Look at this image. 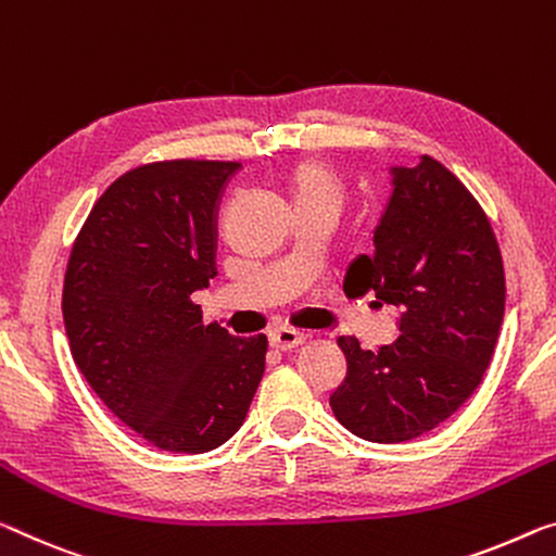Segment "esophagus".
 <instances>
[{
	"instance_id": "esophagus-1",
	"label": "esophagus",
	"mask_w": 556,
	"mask_h": 556,
	"mask_svg": "<svg viewBox=\"0 0 556 556\" xmlns=\"http://www.w3.org/2000/svg\"><path fill=\"white\" fill-rule=\"evenodd\" d=\"M307 340L305 332H295V330H276L270 336V348L280 350V353H288V350H293L298 345H303Z\"/></svg>"
}]
</instances>
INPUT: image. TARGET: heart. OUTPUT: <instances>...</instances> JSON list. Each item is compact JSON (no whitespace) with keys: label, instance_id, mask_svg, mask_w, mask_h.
Returning a JSON list of instances; mask_svg holds the SVG:
<instances>
[{"label":"heart","instance_id":"b5f03b06","mask_svg":"<svg viewBox=\"0 0 556 556\" xmlns=\"http://www.w3.org/2000/svg\"><path fill=\"white\" fill-rule=\"evenodd\" d=\"M286 191L295 213L330 208L340 213L345 203V184L340 170L323 159H303L286 174Z\"/></svg>","mask_w":556,"mask_h":556}]
</instances>
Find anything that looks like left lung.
<instances>
[{
  "label": "left lung",
  "instance_id": "8db88e82",
  "mask_svg": "<svg viewBox=\"0 0 556 556\" xmlns=\"http://www.w3.org/2000/svg\"><path fill=\"white\" fill-rule=\"evenodd\" d=\"M390 176L375 253L350 263L343 290L395 305L400 338L378 353L338 338L348 375L330 395L338 422L380 445L420 438L467 403L505 318L502 253L475 195L430 156Z\"/></svg>",
  "mask_w": 556,
  "mask_h": 556
}]
</instances>
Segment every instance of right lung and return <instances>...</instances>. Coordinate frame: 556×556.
Listing matches in <instances>:
<instances>
[{
  "mask_svg": "<svg viewBox=\"0 0 556 556\" xmlns=\"http://www.w3.org/2000/svg\"><path fill=\"white\" fill-rule=\"evenodd\" d=\"M236 161H156L93 203L64 276L72 357L111 413L153 447L216 450L249 415L266 336L233 338L195 290L216 273L218 203Z\"/></svg>",
  "mask_w": 556,
  "mask_h": 556,
  "instance_id": "add662e5",
  "label": "right lung"
}]
</instances>
